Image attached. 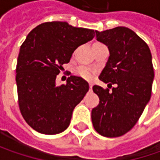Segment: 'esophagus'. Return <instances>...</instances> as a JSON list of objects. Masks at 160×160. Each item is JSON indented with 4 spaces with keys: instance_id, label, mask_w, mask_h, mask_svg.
<instances>
[{
    "instance_id": "34e87169",
    "label": "esophagus",
    "mask_w": 160,
    "mask_h": 160,
    "mask_svg": "<svg viewBox=\"0 0 160 160\" xmlns=\"http://www.w3.org/2000/svg\"><path fill=\"white\" fill-rule=\"evenodd\" d=\"M89 86H90V90H92V83H89Z\"/></svg>"
}]
</instances>
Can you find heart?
Segmentation results:
<instances>
[{"mask_svg":"<svg viewBox=\"0 0 160 160\" xmlns=\"http://www.w3.org/2000/svg\"><path fill=\"white\" fill-rule=\"evenodd\" d=\"M77 75H79L80 77L86 78V79H90L92 77V72L91 69L87 68H79L77 69Z\"/></svg>","mask_w":160,"mask_h":160,"instance_id":"heart-1","label":"heart"}]
</instances>
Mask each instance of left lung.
<instances>
[{"label":"left lung","mask_w":160,"mask_h":160,"mask_svg":"<svg viewBox=\"0 0 160 160\" xmlns=\"http://www.w3.org/2000/svg\"><path fill=\"white\" fill-rule=\"evenodd\" d=\"M95 32L97 41L109 52L99 78L115 87L109 91L93 85L100 102L92 110V121L100 134L118 137L132 129L150 102L154 79L152 57L147 43L128 28Z\"/></svg>","instance_id":"left-lung-1"}]
</instances>
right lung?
Listing matches in <instances>:
<instances>
[{
	"mask_svg": "<svg viewBox=\"0 0 160 160\" xmlns=\"http://www.w3.org/2000/svg\"><path fill=\"white\" fill-rule=\"evenodd\" d=\"M92 29L68 22L41 24L22 43L16 68L18 105L26 122L44 134H57L70 124L75 107L89 90L81 77L70 76L57 85L56 77L77 47L93 39Z\"/></svg>",
	"mask_w": 160,
	"mask_h": 160,
	"instance_id": "1",
	"label": "right lung"
}]
</instances>
